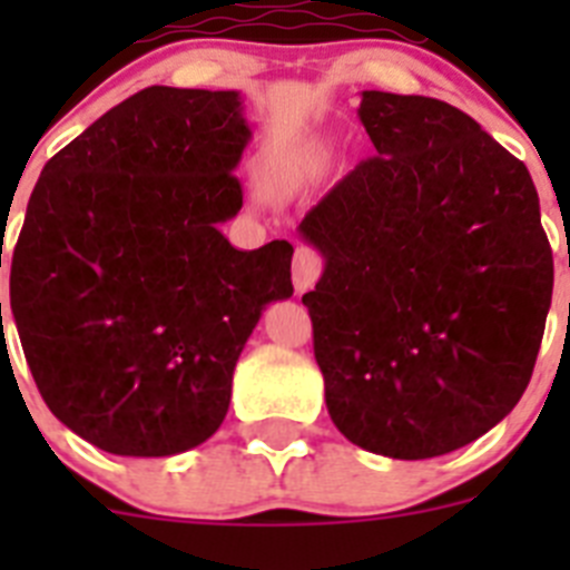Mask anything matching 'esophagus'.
Masks as SVG:
<instances>
[{"mask_svg": "<svg viewBox=\"0 0 570 570\" xmlns=\"http://www.w3.org/2000/svg\"><path fill=\"white\" fill-rule=\"evenodd\" d=\"M291 274H294L296 294H302V291H308L311 285H314V282L320 279L322 259L311 248H296L294 271H291Z\"/></svg>", "mask_w": 570, "mask_h": 570, "instance_id": "esophagus-1", "label": "esophagus"}]
</instances>
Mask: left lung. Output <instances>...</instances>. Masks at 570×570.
I'll list each match as a JSON object with an SVG mask.
<instances>
[{
	"mask_svg": "<svg viewBox=\"0 0 570 570\" xmlns=\"http://www.w3.org/2000/svg\"><path fill=\"white\" fill-rule=\"evenodd\" d=\"M376 156L302 219L325 259L302 296L325 405L371 454L431 460L525 394L553 256L525 165L431 97L362 90Z\"/></svg>",
	"mask_w": 570,
	"mask_h": 570,
	"instance_id": "obj_1",
	"label": "left lung"
}]
</instances>
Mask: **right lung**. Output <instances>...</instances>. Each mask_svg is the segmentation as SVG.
<instances>
[{
  "mask_svg": "<svg viewBox=\"0 0 570 570\" xmlns=\"http://www.w3.org/2000/svg\"><path fill=\"white\" fill-rule=\"evenodd\" d=\"M248 142L239 90L154 85L65 145L30 194L10 256L24 360L50 414L108 454L214 436L262 311L294 294L291 242L239 250L219 230L242 208Z\"/></svg>",
  "mask_w": 570,
  "mask_h": 570,
  "instance_id": "right-lung-1",
  "label": "right lung"
}]
</instances>
